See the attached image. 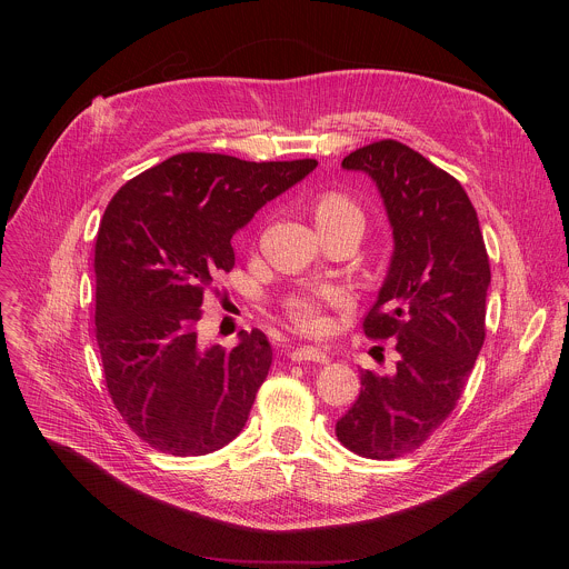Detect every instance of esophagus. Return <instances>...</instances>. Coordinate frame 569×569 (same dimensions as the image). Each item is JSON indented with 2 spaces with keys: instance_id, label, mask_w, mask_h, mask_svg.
<instances>
[{
  "instance_id": "1",
  "label": "esophagus",
  "mask_w": 569,
  "mask_h": 569,
  "mask_svg": "<svg viewBox=\"0 0 569 569\" xmlns=\"http://www.w3.org/2000/svg\"><path fill=\"white\" fill-rule=\"evenodd\" d=\"M290 360L292 362H319V365H323V362H329V356L317 347H297V349H292Z\"/></svg>"
}]
</instances>
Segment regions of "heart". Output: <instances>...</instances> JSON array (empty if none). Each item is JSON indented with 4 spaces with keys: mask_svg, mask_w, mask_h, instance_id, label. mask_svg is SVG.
I'll return each instance as SVG.
<instances>
[{
    "mask_svg": "<svg viewBox=\"0 0 569 569\" xmlns=\"http://www.w3.org/2000/svg\"><path fill=\"white\" fill-rule=\"evenodd\" d=\"M312 216L321 231H333L347 224L365 227L360 204L342 189H323L312 198ZM349 306V295L340 288L303 290L286 301V317L303 336H323L331 329L329 310Z\"/></svg>",
    "mask_w": 569,
    "mask_h": 569,
    "instance_id": "heart-1",
    "label": "heart"
}]
</instances>
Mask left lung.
Segmentation results:
<instances>
[{
	"mask_svg": "<svg viewBox=\"0 0 569 569\" xmlns=\"http://www.w3.org/2000/svg\"><path fill=\"white\" fill-rule=\"evenodd\" d=\"M373 178L393 227L387 281L365 315L369 340L396 338V373L360 371V396L338 421L345 448L396 459L421 448L452 415L486 336L489 252L457 178L396 139L342 159Z\"/></svg>",
	"mask_w": 569,
	"mask_h": 569,
	"instance_id": "obj_1",
	"label": "left lung"
}]
</instances>
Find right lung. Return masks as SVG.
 <instances>
[{
	"instance_id": "obj_1",
	"label": "right lung",
	"mask_w": 569,
	"mask_h": 569,
	"mask_svg": "<svg viewBox=\"0 0 569 569\" xmlns=\"http://www.w3.org/2000/svg\"><path fill=\"white\" fill-rule=\"evenodd\" d=\"M315 167L180 152L110 200L94 248V333L114 408L150 448L209 455L246 426L272 347L254 329L233 349H204L196 323L213 279L233 268L236 229Z\"/></svg>"
}]
</instances>
